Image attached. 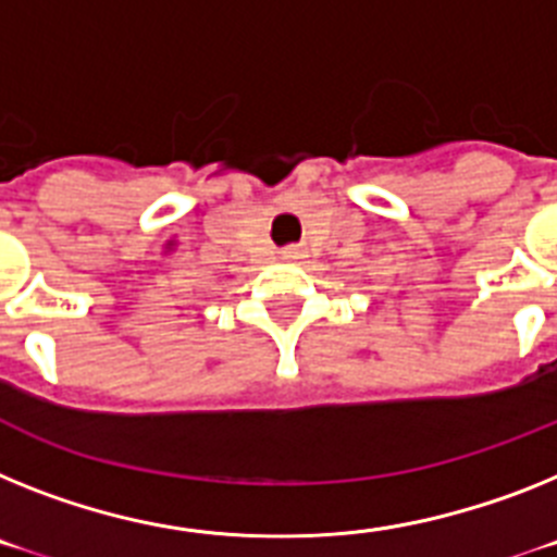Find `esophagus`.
<instances>
[{
    "label": "esophagus",
    "instance_id": "1",
    "mask_svg": "<svg viewBox=\"0 0 557 557\" xmlns=\"http://www.w3.org/2000/svg\"><path fill=\"white\" fill-rule=\"evenodd\" d=\"M283 257H286V260H297V257H300V249H297V246H288V249L283 251Z\"/></svg>",
    "mask_w": 557,
    "mask_h": 557
}]
</instances>
